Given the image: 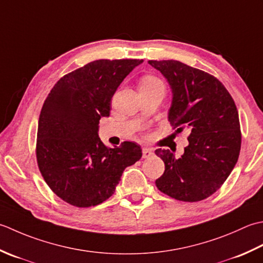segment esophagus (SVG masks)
Segmentation results:
<instances>
[{"mask_svg": "<svg viewBox=\"0 0 263 263\" xmlns=\"http://www.w3.org/2000/svg\"><path fill=\"white\" fill-rule=\"evenodd\" d=\"M151 155H153V151L152 148H148V147H144L143 148V158L146 159V158H149Z\"/></svg>", "mask_w": 263, "mask_h": 263, "instance_id": "34e87169", "label": "esophagus"}]
</instances>
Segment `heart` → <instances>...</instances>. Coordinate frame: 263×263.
<instances>
[{"label": "heart", "mask_w": 263, "mask_h": 263, "mask_svg": "<svg viewBox=\"0 0 263 263\" xmlns=\"http://www.w3.org/2000/svg\"><path fill=\"white\" fill-rule=\"evenodd\" d=\"M158 85H163V84L159 78L153 77V76H145L139 80V89L158 86Z\"/></svg>", "instance_id": "obj_1"}]
</instances>
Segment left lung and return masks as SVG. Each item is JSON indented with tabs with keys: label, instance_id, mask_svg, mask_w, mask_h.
Segmentation results:
<instances>
[{
	"label": "left lung",
	"instance_id": "left-lung-1",
	"mask_svg": "<svg viewBox=\"0 0 263 263\" xmlns=\"http://www.w3.org/2000/svg\"><path fill=\"white\" fill-rule=\"evenodd\" d=\"M148 63L170 85L171 126L190 133L180 158L170 149H155L164 162V173L155 185L178 201H202L220 189L238 160L242 136L237 108L226 87L210 73L176 60Z\"/></svg>",
	"mask_w": 263,
	"mask_h": 263
}]
</instances>
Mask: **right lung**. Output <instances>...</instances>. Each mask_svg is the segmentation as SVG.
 <instances>
[{
	"label": "right lung",
	"mask_w": 263,
	"mask_h": 263,
	"mask_svg": "<svg viewBox=\"0 0 263 263\" xmlns=\"http://www.w3.org/2000/svg\"><path fill=\"white\" fill-rule=\"evenodd\" d=\"M143 60H96L63 76L43 104L36 158L55 194L78 208L98 205L114 194L124 170L142 158L134 142L106 147L99 122L109 117L111 99Z\"/></svg>",
	"instance_id": "obj_1"
}]
</instances>
